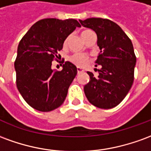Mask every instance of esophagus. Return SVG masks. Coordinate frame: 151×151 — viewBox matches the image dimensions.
Returning a JSON list of instances; mask_svg holds the SVG:
<instances>
[{
    "instance_id": "34e87169",
    "label": "esophagus",
    "mask_w": 151,
    "mask_h": 151,
    "mask_svg": "<svg viewBox=\"0 0 151 151\" xmlns=\"http://www.w3.org/2000/svg\"><path fill=\"white\" fill-rule=\"evenodd\" d=\"M77 70H78V73H81L84 72V70H83L82 68H79V67H78V68H77Z\"/></svg>"
}]
</instances>
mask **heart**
<instances>
[{"label": "heart", "instance_id": "heart-1", "mask_svg": "<svg viewBox=\"0 0 151 151\" xmlns=\"http://www.w3.org/2000/svg\"><path fill=\"white\" fill-rule=\"evenodd\" d=\"M91 31L90 30H86V31H82V38H84L86 35L90 33ZM68 40H69V38H66L65 41H64V45H66L67 43H68ZM70 61L72 63H73L74 65H76L77 66H79V67H83L85 66L89 61L88 56L85 55V54H82V53H75L72 56H70Z\"/></svg>", "mask_w": 151, "mask_h": 151}]
</instances>
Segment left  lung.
I'll return each instance as SVG.
<instances>
[{"instance_id": "left-lung-1", "label": "left lung", "mask_w": 151, "mask_h": 151, "mask_svg": "<svg viewBox=\"0 0 151 151\" xmlns=\"http://www.w3.org/2000/svg\"><path fill=\"white\" fill-rule=\"evenodd\" d=\"M79 22L96 33L100 49L95 67L100 65L101 69L98 77L87 72L90 81L84 86L85 95L97 108H112L123 100L133 85L137 60L133 43L123 30L109 19L91 18Z\"/></svg>"}]
</instances>
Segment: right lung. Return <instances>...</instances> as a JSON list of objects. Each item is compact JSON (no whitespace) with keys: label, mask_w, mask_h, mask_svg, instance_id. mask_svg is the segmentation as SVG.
I'll return each instance as SVG.
<instances>
[{"label":"right lung","mask_w":151,"mask_h":151,"mask_svg":"<svg viewBox=\"0 0 151 151\" xmlns=\"http://www.w3.org/2000/svg\"><path fill=\"white\" fill-rule=\"evenodd\" d=\"M80 27L72 18H45L35 22L19 42L16 84L25 101L38 111H52L65 101L77 67L66 61L62 70L56 71L52 69V61L60 57L65 40Z\"/></svg>","instance_id":"add662e5"}]
</instances>
